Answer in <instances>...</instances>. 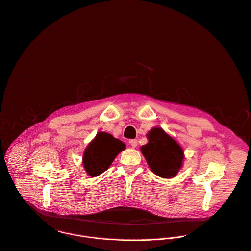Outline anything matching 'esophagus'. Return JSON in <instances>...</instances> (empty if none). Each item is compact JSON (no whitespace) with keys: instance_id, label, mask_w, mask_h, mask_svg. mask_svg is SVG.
Listing matches in <instances>:
<instances>
[{"instance_id":"esophagus-1","label":"esophagus","mask_w":251,"mask_h":251,"mask_svg":"<svg viewBox=\"0 0 251 251\" xmlns=\"http://www.w3.org/2000/svg\"><path fill=\"white\" fill-rule=\"evenodd\" d=\"M129 144L131 145L132 148H136L137 145H138V141H137V140H130V141H129Z\"/></svg>"}]
</instances>
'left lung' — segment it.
<instances>
[{
  "instance_id": "8db88e82",
  "label": "left lung",
  "mask_w": 251,
  "mask_h": 251,
  "mask_svg": "<svg viewBox=\"0 0 251 251\" xmlns=\"http://www.w3.org/2000/svg\"><path fill=\"white\" fill-rule=\"evenodd\" d=\"M149 143L141 148L151 171L162 178H172L182 167L184 152L179 144L161 128L148 134Z\"/></svg>"
}]
</instances>
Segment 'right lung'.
<instances>
[{
  "mask_svg": "<svg viewBox=\"0 0 251 251\" xmlns=\"http://www.w3.org/2000/svg\"><path fill=\"white\" fill-rule=\"evenodd\" d=\"M125 145L105 132H99L89 144L83 156L86 172L91 177H97L104 172L116 155L125 149Z\"/></svg>",
  "mask_w": 251,
  "mask_h": 251,
  "instance_id": "add662e5",
  "label": "right lung"
}]
</instances>
